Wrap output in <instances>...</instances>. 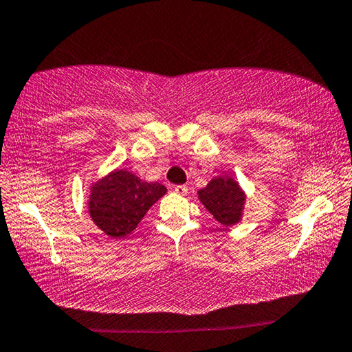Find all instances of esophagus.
Instances as JSON below:
<instances>
[{
  "mask_svg": "<svg viewBox=\"0 0 352 352\" xmlns=\"http://www.w3.org/2000/svg\"><path fill=\"white\" fill-rule=\"evenodd\" d=\"M174 192L180 194V195H186L188 194V186H184V184H177V186H174Z\"/></svg>",
  "mask_w": 352,
  "mask_h": 352,
  "instance_id": "34e87169",
  "label": "esophagus"
}]
</instances>
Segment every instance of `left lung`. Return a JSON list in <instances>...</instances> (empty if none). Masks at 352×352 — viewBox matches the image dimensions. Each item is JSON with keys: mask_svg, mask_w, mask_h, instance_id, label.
Instances as JSON below:
<instances>
[{"mask_svg": "<svg viewBox=\"0 0 352 352\" xmlns=\"http://www.w3.org/2000/svg\"><path fill=\"white\" fill-rule=\"evenodd\" d=\"M197 197L211 216L226 228L237 225L243 217L247 194L239 182L228 174L211 178L204 189L197 190Z\"/></svg>", "mask_w": 352, "mask_h": 352, "instance_id": "left-lung-1", "label": "left lung"}]
</instances>
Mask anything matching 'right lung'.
<instances>
[{"label": "right lung", "mask_w": 352, "mask_h": 352, "mask_svg": "<svg viewBox=\"0 0 352 352\" xmlns=\"http://www.w3.org/2000/svg\"><path fill=\"white\" fill-rule=\"evenodd\" d=\"M166 192L163 184L141 180L127 169H115L91 183L88 214L107 236L122 239Z\"/></svg>", "instance_id": "right-lung-1"}]
</instances>
